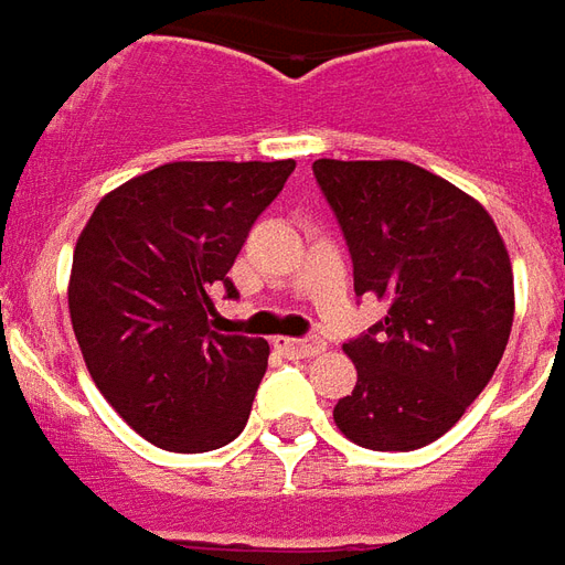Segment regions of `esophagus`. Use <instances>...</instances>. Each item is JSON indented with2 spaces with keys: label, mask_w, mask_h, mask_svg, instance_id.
I'll list each match as a JSON object with an SVG mask.
<instances>
[{
  "label": "esophagus",
  "mask_w": 565,
  "mask_h": 565,
  "mask_svg": "<svg viewBox=\"0 0 565 565\" xmlns=\"http://www.w3.org/2000/svg\"><path fill=\"white\" fill-rule=\"evenodd\" d=\"M276 350H282L291 359H313L326 350L322 340H298V338H276Z\"/></svg>",
  "instance_id": "1"
}]
</instances>
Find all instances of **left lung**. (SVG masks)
Returning <instances> with one entry per match:
<instances>
[{
    "mask_svg": "<svg viewBox=\"0 0 565 565\" xmlns=\"http://www.w3.org/2000/svg\"><path fill=\"white\" fill-rule=\"evenodd\" d=\"M313 175L353 258L355 295L386 316L343 343L359 380L334 404L367 450H417L483 392L514 322V276L490 212L407 161H322Z\"/></svg>",
    "mask_w": 565,
    "mask_h": 565,
    "instance_id": "1",
    "label": "left lung"
}]
</instances>
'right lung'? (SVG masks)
Wrapping results in <instances>:
<instances>
[{
  "label": "right lung",
  "mask_w": 565,
  "mask_h": 565,
  "mask_svg": "<svg viewBox=\"0 0 565 565\" xmlns=\"http://www.w3.org/2000/svg\"><path fill=\"white\" fill-rule=\"evenodd\" d=\"M295 161H175L109 191L75 243L70 316L84 365L146 441H234L267 371L264 338L212 331V291Z\"/></svg>",
  "instance_id": "add662e5"
}]
</instances>
